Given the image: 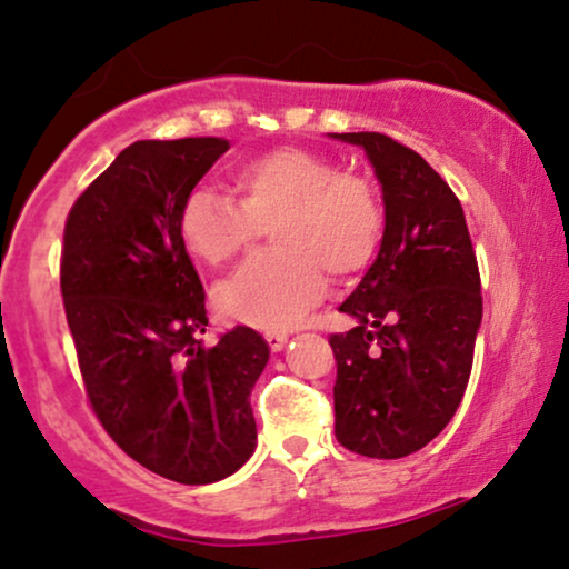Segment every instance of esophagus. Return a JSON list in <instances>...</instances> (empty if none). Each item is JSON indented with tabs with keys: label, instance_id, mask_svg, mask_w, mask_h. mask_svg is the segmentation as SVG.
<instances>
[{
	"label": "esophagus",
	"instance_id": "obj_1",
	"mask_svg": "<svg viewBox=\"0 0 569 569\" xmlns=\"http://www.w3.org/2000/svg\"><path fill=\"white\" fill-rule=\"evenodd\" d=\"M264 341L270 343L272 351H280V349L286 347V341H289V336L278 333V330H268V333H264Z\"/></svg>",
	"mask_w": 569,
	"mask_h": 569
}]
</instances>
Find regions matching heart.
Returning a JSON list of instances; mask_svg holds the SVG:
<instances>
[{"label":"heart","mask_w":569,"mask_h":569,"mask_svg":"<svg viewBox=\"0 0 569 569\" xmlns=\"http://www.w3.org/2000/svg\"><path fill=\"white\" fill-rule=\"evenodd\" d=\"M233 189L241 201L193 186L178 212V236L193 260L222 268L272 226L276 251L249 260L214 291L222 318L243 326H299L326 293V272L349 278L365 270L383 239V201L368 178L309 149L249 157L233 170Z\"/></svg>","instance_id":"1"}]
</instances>
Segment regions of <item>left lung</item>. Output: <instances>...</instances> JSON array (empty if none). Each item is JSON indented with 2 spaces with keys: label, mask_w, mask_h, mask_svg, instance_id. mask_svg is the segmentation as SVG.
Listing matches in <instances>:
<instances>
[{
  "label": "left lung",
  "mask_w": 569,
  "mask_h": 569,
  "mask_svg": "<svg viewBox=\"0 0 569 569\" xmlns=\"http://www.w3.org/2000/svg\"><path fill=\"white\" fill-rule=\"evenodd\" d=\"M362 147L383 191L380 251L330 336L336 438L362 457L399 459L455 417L483 318L480 272L455 191L420 154L383 133H328Z\"/></svg>",
  "instance_id": "1"
}]
</instances>
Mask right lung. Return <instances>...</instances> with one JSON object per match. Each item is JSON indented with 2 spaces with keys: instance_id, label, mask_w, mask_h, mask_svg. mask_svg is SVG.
<instances>
[{
  "instance_id": "add662e5",
  "label": "right lung",
  "mask_w": 569,
  "mask_h": 569,
  "mask_svg": "<svg viewBox=\"0 0 569 569\" xmlns=\"http://www.w3.org/2000/svg\"><path fill=\"white\" fill-rule=\"evenodd\" d=\"M228 147L136 141L64 222L60 289L93 412L128 457L183 486L233 476L254 455L249 397L270 359L247 326L201 343L204 289L178 236L186 193Z\"/></svg>"
}]
</instances>
